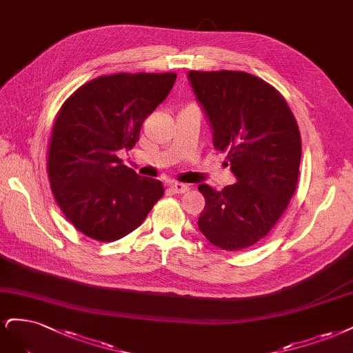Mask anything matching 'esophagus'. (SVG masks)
Listing matches in <instances>:
<instances>
[{
    "mask_svg": "<svg viewBox=\"0 0 353 353\" xmlns=\"http://www.w3.org/2000/svg\"><path fill=\"white\" fill-rule=\"evenodd\" d=\"M170 190H172L173 193H186L189 190V188L183 183H177V181H176V183L170 185Z\"/></svg>",
    "mask_w": 353,
    "mask_h": 353,
    "instance_id": "1",
    "label": "esophagus"
}]
</instances>
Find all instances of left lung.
<instances>
[{
  "label": "left lung",
  "instance_id": "obj_1",
  "mask_svg": "<svg viewBox=\"0 0 353 353\" xmlns=\"http://www.w3.org/2000/svg\"><path fill=\"white\" fill-rule=\"evenodd\" d=\"M188 77L208 116L214 150L227 154L237 180L221 192L199 185V230L224 251H242L271 232L296 190L298 123L279 90L254 74L192 70Z\"/></svg>",
  "mask_w": 353,
  "mask_h": 353
}]
</instances>
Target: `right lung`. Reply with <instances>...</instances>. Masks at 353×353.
<instances>
[{
	"label": "right lung",
	"instance_id": "right-lung-1",
	"mask_svg": "<svg viewBox=\"0 0 353 353\" xmlns=\"http://www.w3.org/2000/svg\"><path fill=\"white\" fill-rule=\"evenodd\" d=\"M176 73H116L92 79L64 101L48 143L54 198L76 230L114 242L143 223L164 195L160 180L128 168L145 119L165 99Z\"/></svg>",
	"mask_w": 353,
	"mask_h": 353
}]
</instances>
